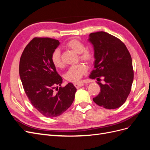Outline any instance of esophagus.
Returning a JSON list of instances; mask_svg holds the SVG:
<instances>
[{
  "instance_id": "esophagus-1",
  "label": "esophagus",
  "mask_w": 150,
  "mask_h": 150,
  "mask_svg": "<svg viewBox=\"0 0 150 150\" xmlns=\"http://www.w3.org/2000/svg\"><path fill=\"white\" fill-rule=\"evenodd\" d=\"M74 85L75 86V87L76 88H79L81 87H82L83 86H84V83H81V82H79V83H74Z\"/></svg>"
}]
</instances>
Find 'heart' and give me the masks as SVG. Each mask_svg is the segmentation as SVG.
<instances>
[{
    "instance_id": "b5f03b06",
    "label": "heart",
    "mask_w": 150,
    "mask_h": 150,
    "mask_svg": "<svg viewBox=\"0 0 150 150\" xmlns=\"http://www.w3.org/2000/svg\"><path fill=\"white\" fill-rule=\"evenodd\" d=\"M66 46L72 49V51L79 54V57L87 62H90L93 60V54L90 51L86 49L84 44L79 40L72 39L69 40L66 44ZM51 61L53 65L57 68H61L63 66V62L61 59V54L59 49H56L53 51L51 56ZM88 68L84 64H79L71 66L65 74V78L69 82H78L86 74Z\"/></svg>"
}]
</instances>
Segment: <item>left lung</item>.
I'll list each match as a JSON object with an SVG mask.
<instances>
[{"label": "left lung", "mask_w": 150, "mask_h": 150, "mask_svg": "<svg viewBox=\"0 0 150 150\" xmlns=\"http://www.w3.org/2000/svg\"><path fill=\"white\" fill-rule=\"evenodd\" d=\"M89 41L93 45L94 69L89 78H103L98 82L101 92L94 102L106 109H116L126 101L131 91L134 73L132 59L128 49L121 40L106 32L91 33Z\"/></svg>", "instance_id": "8db88e82"}]
</instances>
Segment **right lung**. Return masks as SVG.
<instances>
[{"label":"right lung","mask_w":150,"mask_h":150,"mask_svg":"<svg viewBox=\"0 0 150 150\" xmlns=\"http://www.w3.org/2000/svg\"><path fill=\"white\" fill-rule=\"evenodd\" d=\"M59 44L54 39L34 38L25 47L19 63L20 78L27 96L36 110L48 117L66 111L73 103L77 90L71 83L64 88L56 86H61L62 79L51 56Z\"/></svg>","instance_id":"1"}]
</instances>
